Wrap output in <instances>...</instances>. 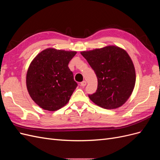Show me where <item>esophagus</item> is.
Masks as SVG:
<instances>
[{
	"instance_id": "obj_1",
	"label": "esophagus",
	"mask_w": 160,
	"mask_h": 160,
	"mask_svg": "<svg viewBox=\"0 0 160 160\" xmlns=\"http://www.w3.org/2000/svg\"><path fill=\"white\" fill-rule=\"evenodd\" d=\"M86 84H87V82L85 81H83L81 83V86H82V87H85V85H86Z\"/></svg>"
}]
</instances>
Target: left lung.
Instances as JSON below:
<instances>
[{
    "instance_id": "left-lung-1",
    "label": "left lung",
    "mask_w": 160,
    "mask_h": 160,
    "mask_svg": "<svg viewBox=\"0 0 160 160\" xmlns=\"http://www.w3.org/2000/svg\"><path fill=\"white\" fill-rule=\"evenodd\" d=\"M98 77V89L89 95L99 107L113 109L122 106L132 95L136 75L133 61L125 49L116 45L81 51Z\"/></svg>"
}]
</instances>
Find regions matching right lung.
I'll use <instances>...</instances> for the list:
<instances>
[{"label": "right lung", "instance_id": "right-lung-1", "mask_svg": "<svg viewBox=\"0 0 160 160\" xmlns=\"http://www.w3.org/2000/svg\"><path fill=\"white\" fill-rule=\"evenodd\" d=\"M76 53L47 48L31 61L27 72V88L41 108L54 111L69 102L77 84L68 64Z\"/></svg>", "mask_w": 160, "mask_h": 160}]
</instances>
